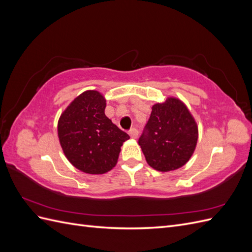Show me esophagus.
<instances>
[{
    "label": "esophagus",
    "instance_id": "esophagus-1",
    "mask_svg": "<svg viewBox=\"0 0 252 252\" xmlns=\"http://www.w3.org/2000/svg\"><path fill=\"white\" fill-rule=\"evenodd\" d=\"M128 133H129V135L131 136V139H136V138H138V135H139L138 129H135V128H131L130 130L128 131Z\"/></svg>",
    "mask_w": 252,
    "mask_h": 252
}]
</instances>
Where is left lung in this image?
<instances>
[{
  "mask_svg": "<svg viewBox=\"0 0 252 252\" xmlns=\"http://www.w3.org/2000/svg\"><path fill=\"white\" fill-rule=\"evenodd\" d=\"M197 139L199 127L185 103L175 96H167L164 102L151 107L139 145L150 167L168 172L189 161Z\"/></svg>",
  "mask_w": 252,
  "mask_h": 252,
  "instance_id": "obj_1",
  "label": "left lung"
}]
</instances>
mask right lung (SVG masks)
I'll return each instance as SVG.
<instances>
[{
    "mask_svg": "<svg viewBox=\"0 0 252 252\" xmlns=\"http://www.w3.org/2000/svg\"><path fill=\"white\" fill-rule=\"evenodd\" d=\"M106 98L86 90L67 106L58 121V136L65 157L75 168L103 174L118 163L121 147L129 135L106 117Z\"/></svg>",
    "mask_w": 252,
    "mask_h": 252,
    "instance_id": "obj_1",
    "label": "right lung"
}]
</instances>
